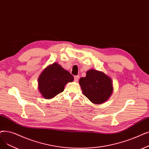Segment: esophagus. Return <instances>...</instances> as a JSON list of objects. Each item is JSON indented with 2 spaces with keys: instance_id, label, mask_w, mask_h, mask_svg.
<instances>
[{
  "instance_id": "1",
  "label": "esophagus",
  "mask_w": 149,
  "mask_h": 149,
  "mask_svg": "<svg viewBox=\"0 0 149 149\" xmlns=\"http://www.w3.org/2000/svg\"><path fill=\"white\" fill-rule=\"evenodd\" d=\"M79 78H80V76L79 75H75V76H74V80L75 81H78Z\"/></svg>"
}]
</instances>
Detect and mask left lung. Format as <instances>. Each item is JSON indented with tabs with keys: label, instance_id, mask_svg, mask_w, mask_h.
<instances>
[{
	"label": "left lung",
	"instance_id": "left-lung-1",
	"mask_svg": "<svg viewBox=\"0 0 149 149\" xmlns=\"http://www.w3.org/2000/svg\"><path fill=\"white\" fill-rule=\"evenodd\" d=\"M82 92L95 104H101L110 97L113 92L111 79L102 72L91 69L85 77L79 80Z\"/></svg>",
	"mask_w": 149,
	"mask_h": 149
}]
</instances>
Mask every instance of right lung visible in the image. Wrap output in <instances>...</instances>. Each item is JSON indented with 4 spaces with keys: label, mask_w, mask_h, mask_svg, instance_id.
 Wrapping results in <instances>:
<instances>
[{
    "label": "right lung",
    "mask_w": 149,
    "mask_h": 149,
    "mask_svg": "<svg viewBox=\"0 0 149 149\" xmlns=\"http://www.w3.org/2000/svg\"><path fill=\"white\" fill-rule=\"evenodd\" d=\"M73 80L72 74L55 63L45 69L39 77V90L43 97L51 99L63 92L66 83Z\"/></svg>",
    "instance_id": "add662e5"
}]
</instances>
